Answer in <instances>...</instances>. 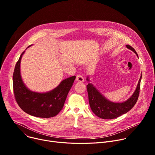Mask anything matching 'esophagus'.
Returning a JSON list of instances; mask_svg holds the SVG:
<instances>
[{
    "mask_svg": "<svg viewBox=\"0 0 155 155\" xmlns=\"http://www.w3.org/2000/svg\"><path fill=\"white\" fill-rule=\"evenodd\" d=\"M76 81L78 82H84V78L83 76L81 75H78L76 77Z\"/></svg>",
    "mask_w": 155,
    "mask_h": 155,
    "instance_id": "34e87169",
    "label": "esophagus"
}]
</instances>
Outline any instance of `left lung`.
Segmentation results:
<instances>
[{
	"mask_svg": "<svg viewBox=\"0 0 155 155\" xmlns=\"http://www.w3.org/2000/svg\"><path fill=\"white\" fill-rule=\"evenodd\" d=\"M126 47L138 55L134 49L129 45ZM141 77L138 82L136 91L133 95L126 101L122 103H115L107 100L91 83L87 85L90 107L95 114L102 119H112L117 118L131 110L136 104L140 94ZM87 80L89 81L88 77Z\"/></svg>",
	"mask_w": 155,
	"mask_h": 155,
	"instance_id": "1",
	"label": "left lung"
}]
</instances>
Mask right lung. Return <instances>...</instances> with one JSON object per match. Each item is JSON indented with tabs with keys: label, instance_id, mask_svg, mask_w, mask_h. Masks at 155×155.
<instances>
[{
	"label": "right lung",
	"instance_id": "add662e5",
	"mask_svg": "<svg viewBox=\"0 0 155 155\" xmlns=\"http://www.w3.org/2000/svg\"><path fill=\"white\" fill-rule=\"evenodd\" d=\"M24 52L22 53L16 63L13 73L15 99L21 109L29 115L42 118L54 117L63 109L76 77L72 76L63 80L58 87L48 92H32L24 85L21 76L20 63Z\"/></svg>",
	"mask_w": 155,
	"mask_h": 155
}]
</instances>
